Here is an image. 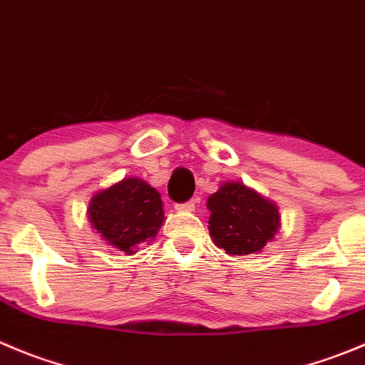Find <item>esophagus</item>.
Returning <instances> with one entry per match:
<instances>
[{
  "mask_svg": "<svg viewBox=\"0 0 365 365\" xmlns=\"http://www.w3.org/2000/svg\"><path fill=\"white\" fill-rule=\"evenodd\" d=\"M177 211H188V213H192V211H195V200H190V202H185V204H179V206H175Z\"/></svg>",
  "mask_w": 365,
  "mask_h": 365,
  "instance_id": "1",
  "label": "esophagus"
}]
</instances>
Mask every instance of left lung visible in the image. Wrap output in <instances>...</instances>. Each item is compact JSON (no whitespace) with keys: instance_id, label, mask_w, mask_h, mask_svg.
Returning <instances> with one entry per match:
<instances>
[{"instance_id":"8db88e82","label":"left lung","mask_w":365,"mask_h":365,"mask_svg":"<svg viewBox=\"0 0 365 365\" xmlns=\"http://www.w3.org/2000/svg\"><path fill=\"white\" fill-rule=\"evenodd\" d=\"M207 229L213 244L227 255L262 252L281 227L279 207L240 180H225L207 197Z\"/></svg>"}]
</instances>
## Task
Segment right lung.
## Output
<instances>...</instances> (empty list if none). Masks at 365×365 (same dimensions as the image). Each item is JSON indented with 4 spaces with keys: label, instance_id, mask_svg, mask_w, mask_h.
Wrapping results in <instances>:
<instances>
[{
    "label": "right lung",
    "instance_id": "add662e5",
    "mask_svg": "<svg viewBox=\"0 0 365 365\" xmlns=\"http://www.w3.org/2000/svg\"><path fill=\"white\" fill-rule=\"evenodd\" d=\"M88 218L107 245L130 256L140 244L155 240L165 210L159 192L147 180L125 177L91 197Z\"/></svg>",
    "mask_w": 365,
    "mask_h": 365
}]
</instances>
